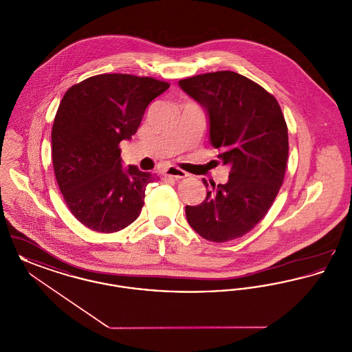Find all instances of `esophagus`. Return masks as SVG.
<instances>
[{
	"label": "esophagus",
	"mask_w": 352,
	"mask_h": 352,
	"mask_svg": "<svg viewBox=\"0 0 352 352\" xmlns=\"http://www.w3.org/2000/svg\"><path fill=\"white\" fill-rule=\"evenodd\" d=\"M165 175L166 177H171V178H175V179H182V178L187 177V173L184 171V170H181V168L170 166V168H166Z\"/></svg>",
	"instance_id": "34e87169"
}]
</instances>
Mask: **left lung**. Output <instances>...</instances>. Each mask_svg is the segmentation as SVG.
Returning a JSON list of instances; mask_svg holds the SVG:
<instances>
[{
    "label": "left lung",
    "mask_w": 352,
    "mask_h": 352,
    "mask_svg": "<svg viewBox=\"0 0 352 352\" xmlns=\"http://www.w3.org/2000/svg\"><path fill=\"white\" fill-rule=\"evenodd\" d=\"M178 84L206 111L210 142L231 166L227 184L210 187L203 179L206 199L186 206L187 221L214 243L241 237L267 215L284 181L289 142L283 111L261 85L232 71Z\"/></svg>",
    "instance_id": "left-lung-1"
}]
</instances>
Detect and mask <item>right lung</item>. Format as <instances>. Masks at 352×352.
I'll use <instances>...</instances> for the list:
<instances>
[{
	"instance_id": "add662e5",
	"label": "right lung",
	"mask_w": 352,
	"mask_h": 352,
	"mask_svg": "<svg viewBox=\"0 0 352 352\" xmlns=\"http://www.w3.org/2000/svg\"><path fill=\"white\" fill-rule=\"evenodd\" d=\"M170 84L102 74L72 85L54 120L52 165L72 215L87 228L112 234L138 218L146 186L158 177L122 168L118 148L135 134L145 109Z\"/></svg>"
}]
</instances>
